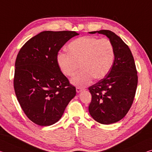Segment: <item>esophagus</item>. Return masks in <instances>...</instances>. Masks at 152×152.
Instances as JSON below:
<instances>
[{
  "label": "esophagus",
  "instance_id": "obj_1",
  "mask_svg": "<svg viewBox=\"0 0 152 152\" xmlns=\"http://www.w3.org/2000/svg\"><path fill=\"white\" fill-rule=\"evenodd\" d=\"M76 92H77V93H80V91H81L82 90H83V88H81L80 87H78V86H76Z\"/></svg>",
  "mask_w": 152,
  "mask_h": 152
}]
</instances>
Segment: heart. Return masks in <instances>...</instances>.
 <instances>
[{
	"instance_id": "b5f03b06",
	"label": "heart",
	"mask_w": 152,
	"mask_h": 152,
	"mask_svg": "<svg viewBox=\"0 0 152 152\" xmlns=\"http://www.w3.org/2000/svg\"><path fill=\"white\" fill-rule=\"evenodd\" d=\"M69 53H59L57 64L64 75L73 76L80 67L82 70L71 80L73 85L84 87L92 83L93 78L102 79L113 66L115 50L107 38L82 37L69 43Z\"/></svg>"
}]
</instances>
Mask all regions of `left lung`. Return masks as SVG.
Masks as SVG:
<instances>
[{
	"mask_svg": "<svg viewBox=\"0 0 152 152\" xmlns=\"http://www.w3.org/2000/svg\"><path fill=\"white\" fill-rule=\"evenodd\" d=\"M96 32L109 38L114 47L115 59L105 78L88 87L92 96L88 111L97 122L110 124L119 121L128 113L135 96L138 76L128 45L110 30Z\"/></svg>",
	"mask_w": 152,
	"mask_h": 152,
	"instance_id": "8db88e82",
	"label": "left lung"
}]
</instances>
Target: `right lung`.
<instances>
[{"mask_svg": "<svg viewBox=\"0 0 152 152\" xmlns=\"http://www.w3.org/2000/svg\"><path fill=\"white\" fill-rule=\"evenodd\" d=\"M75 31H44L28 40L19 51L15 64L14 90L21 109L34 123L50 126L61 118L75 97L57 64V54Z\"/></svg>", "mask_w": 152, "mask_h": 152, "instance_id": "add662e5", "label": "right lung"}]
</instances>
